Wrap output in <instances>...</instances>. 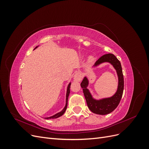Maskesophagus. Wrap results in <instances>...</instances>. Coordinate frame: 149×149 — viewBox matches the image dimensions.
<instances>
[{"label": "esophagus", "mask_w": 149, "mask_h": 149, "mask_svg": "<svg viewBox=\"0 0 149 149\" xmlns=\"http://www.w3.org/2000/svg\"><path fill=\"white\" fill-rule=\"evenodd\" d=\"M82 78H83V76H82L81 74L79 73H76L74 75V77H73L74 81H76V82L80 81L82 79Z\"/></svg>", "instance_id": "34e87169"}]
</instances>
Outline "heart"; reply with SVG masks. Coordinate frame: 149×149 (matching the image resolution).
<instances>
[{"label":"heart","mask_w":149,"mask_h":149,"mask_svg":"<svg viewBox=\"0 0 149 149\" xmlns=\"http://www.w3.org/2000/svg\"><path fill=\"white\" fill-rule=\"evenodd\" d=\"M93 60V58H92V57H91V58H90V60H91V61H92Z\"/></svg>","instance_id":"1"}]
</instances>
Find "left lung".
I'll return each instance as SVG.
<instances>
[{
	"label": "left lung",
	"mask_w": 149,
	"mask_h": 149,
	"mask_svg": "<svg viewBox=\"0 0 149 149\" xmlns=\"http://www.w3.org/2000/svg\"><path fill=\"white\" fill-rule=\"evenodd\" d=\"M104 62H109L114 67L118 73L119 83L117 92L113 96L109 98L102 99L100 100H96L93 98L91 93L87 89L88 86V80L84 77L81 83V87L83 88L84 95L86 101L89 109L93 113L100 115H106L111 113L118 107L123 96L124 91V76L120 62L112 53H108L102 55L96 61L94 66H97Z\"/></svg>",
	"instance_id": "8db88e82"
}]
</instances>
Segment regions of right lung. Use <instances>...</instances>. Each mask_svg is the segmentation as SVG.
Wrapping results in <instances>:
<instances>
[{"label": "right lung", "instance_id": "obj_1", "mask_svg": "<svg viewBox=\"0 0 149 149\" xmlns=\"http://www.w3.org/2000/svg\"><path fill=\"white\" fill-rule=\"evenodd\" d=\"M37 47H36L35 48H37ZM70 86H71V83H70L68 84V88H67V92H66V105H65V107H64V109H63L61 112H58V113L56 114L55 115H54L52 117H49V118H47L46 119H55V118H59V117L61 116L63 114L65 113V112L66 109V107H67V105H68V96H69V94H70Z\"/></svg>", "mask_w": 149, "mask_h": 149}]
</instances>
